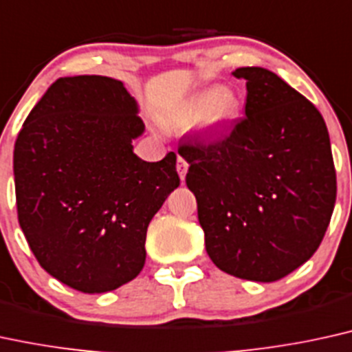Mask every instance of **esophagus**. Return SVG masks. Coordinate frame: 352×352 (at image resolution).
I'll list each match as a JSON object with an SVG mask.
<instances>
[{"label": "esophagus", "instance_id": "34e87169", "mask_svg": "<svg viewBox=\"0 0 352 352\" xmlns=\"http://www.w3.org/2000/svg\"><path fill=\"white\" fill-rule=\"evenodd\" d=\"M187 170H188V162H187V160H185L184 157L177 159V172H179L182 182L185 180V175H187Z\"/></svg>", "mask_w": 352, "mask_h": 352}]
</instances>
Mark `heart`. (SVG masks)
I'll return each mask as SVG.
<instances>
[{
    "instance_id": "1",
    "label": "heart",
    "mask_w": 352,
    "mask_h": 352,
    "mask_svg": "<svg viewBox=\"0 0 352 352\" xmlns=\"http://www.w3.org/2000/svg\"><path fill=\"white\" fill-rule=\"evenodd\" d=\"M241 103L236 93L228 88H210L198 93L180 111V124H193L200 121L203 128H219L236 120Z\"/></svg>"
}]
</instances>
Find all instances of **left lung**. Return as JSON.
<instances>
[{"label": "left lung", "mask_w": 352, "mask_h": 352, "mask_svg": "<svg viewBox=\"0 0 352 352\" xmlns=\"http://www.w3.org/2000/svg\"><path fill=\"white\" fill-rule=\"evenodd\" d=\"M245 118L179 154L198 205L210 259L223 272L275 282L320 248L336 201L324 120L311 101L262 67H241Z\"/></svg>", "instance_id": "8db88e82"}]
</instances>
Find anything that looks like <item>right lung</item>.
I'll use <instances>...</instances> for the list:
<instances>
[{"instance_id":"1","label":"right lung","mask_w":352,"mask_h":352,"mask_svg":"<svg viewBox=\"0 0 352 352\" xmlns=\"http://www.w3.org/2000/svg\"><path fill=\"white\" fill-rule=\"evenodd\" d=\"M144 133L120 80L58 78L37 101L14 144L19 226L41 267L83 294L124 285L146 262V232L180 185L175 152L146 162Z\"/></svg>"}]
</instances>
